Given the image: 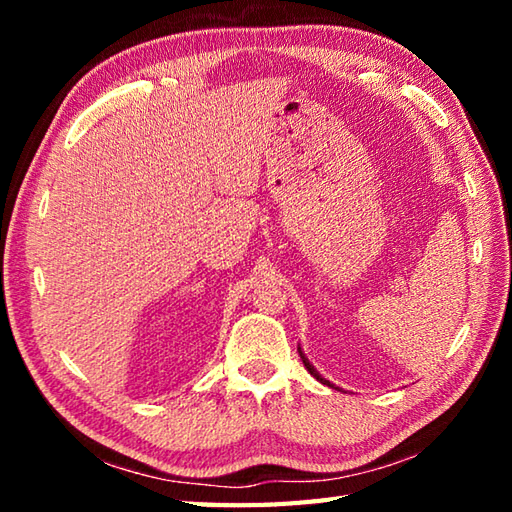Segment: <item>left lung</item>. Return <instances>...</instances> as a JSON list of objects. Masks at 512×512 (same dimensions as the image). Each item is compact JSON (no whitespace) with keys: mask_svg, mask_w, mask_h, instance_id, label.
<instances>
[{"mask_svg":"<svg viewBox=\"0 0 512 512\" xmlns=\"http://www.w3.org/2000/svg\"><path fill=\"white\" fill-rule=\"evenodd\" d=\"M299 356H301V361H303V365H306V369H308V372H310V376H314V378H317L319 380V383H323V385H328V387H334L332 383H330V380H325L319 372H317V367H314L310 361H308V356L306 354H303V350H301V347H299Z\"/></svg>","mask_w":512,"mask_h":512,"instance_id":"8db88e82","label":"left lung"}]
</instances>
